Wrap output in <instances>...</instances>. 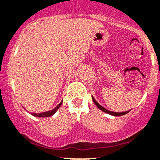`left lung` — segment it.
<instances>
[{
  "instance_id": "1",
  "label": "left lung",
  "mask_w": 160,
  "mask_h": 160,
  "mask_svg": "<svg viewBox=\"0 0 160 160\" xmlns=\"http://www.w3.org/2000/svg\"><path fill=\"white\" fill-rule=\"evenodd\" d=\"M92 99H93V101H94V103H95V104L96 105L97 107L99 108L100 109V110H102V111L104 112H106V113H108V114H110V115L117 116V117H118V116L125 115V114H126V113L129 112V111L124 112H115L109 111V110H107V109H106V108H103V107H102V106H101L100 104H99V103H98V102H97V101L95 100V99H94V97H93V96H92Z\"/></svg>"
}]
</instances>
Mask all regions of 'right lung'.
Instances as JSON below:
<instances>
[{
    "label": "right lung",
    "mask_w": 160,
    "mask_h": 160,
    "mask_svg": "<svg viewBox=\"0 0 160 160\" xmlns=\"http://www.w3.org/2000/svg\"><path fill=\"white\" fill-rule=\"evenodd\" d=\"M61 103H62V101H61V103L57 105V107L55 108L54 109L52 110H50V111H48V112H41V113H31V115H33L34 117H51L57 111V109L61 107Z\"/></svg>",
    "instance_id": "add662e5"
}]
</instances>
